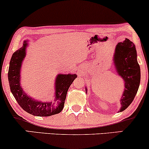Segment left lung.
<instances>
[{
    "label": "left lung",
    "mask_w": 149,
    "mask_h": 149,
    "mask_svg": "<svg viewBox=\"0 0 149 149\" xmlns=\"http://www.w3.org/2000/svg\"><path fill=\"white\" fill-rule=\"evenodd\" d=\"M114 63L118 74L125 80V90L121 98L123 111L130 105L134 100L140 84V67L136 60L135 45L129 39L119 42L116 47Z\"/></svg>",
    "instance_id": "left-lung-1"
}]
</instances>
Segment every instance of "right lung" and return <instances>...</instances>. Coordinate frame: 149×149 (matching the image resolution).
Here are the masks:
<instances>
[{
  "label": "right lung",
  "instance_id": "add662e5",
  "mask_svg": "<svg viewBox=\"0 0 149 149\" xmlns=\"http://www.w3.org/2000/svg\"><path fill=\"white\" fill-rule=\"evenodd\" d=\"M26 40H25L24 46L13 53L10 62L8 70V80L10 90L15 97L19 105L25 111L33 116H50L57 114L62 111L66 100V94L70 85L76 79V74H59L56 80V100H59L60 102L56 109L51 108L50 103H43L32 100L22 90L20 86V69L22 60L25 57Z\"/></svg>",
  "mask_w": 149,
  "mask_h": 149
}]
</instances>
